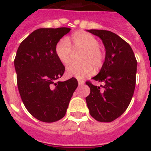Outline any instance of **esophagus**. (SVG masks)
Instances as JSON below:
<instances>
[{"label": "esophagus", "mask_w": 151, "mask_h": 151, "mask_svg": "<svg viewBox=\"0 0 151 151\" xmlns=\"http://www.w3.org/2000/svg\"><path fill=\"white\" fill-rule=\"evenodd\" d=\"M78 82L79 86H82V85H84V84H85V81H83V80H78Z\"/></svg>", "instance_id": "obj_1"}]
</instances>
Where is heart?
I'll return each mask as SVG.
<instances>
[{
    "label": "heart",
    "instance_id": "b5f03b06",
    "mask_svg": "<svg viewBox=\"0 0 151 151\" xmlns=\"http://www.w3.org/2000/svg\"><path fill=\"white\" fill-rule=\"evenodd\" d=\"M72 46L71 47V45ZM73 47L75 52H81L80 63H74L67 66L66 73L70 77L84 78L93 72V69L102 68L105 55L99 47V42L93 36L84 31L73 34L69 40L60 39L55 45V54L59 61L68 64L71 60Z\"/></svg>",
    "mask_w": 151,
    "mask_h": 151
}]
</instances>
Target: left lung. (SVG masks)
I'll list each match as a JSON object with an SVG mask.
<instances>
[{
    "label": "left lung",
    "instance_id": "obj_1",
    "mask_svg": "<svg viewBox=\"0 0 151 151\" xmlns=\"http://www.w3.org/2000/svg\"><path fill=\"white\" fill-rule=\"evenodd\" d=\"M102 40L106 58L99 73L93 79L104 83L91 89L86 103L91 115L99 122H111L127 110L135 87L137 60L130 45L121 37L105 30H88Z\"/></svg>",
    "mask_w": 151,
    "mask_h": 151
}]
</instances>
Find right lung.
<instances>
[{
    "label": "right lung",
    "instance_id": "1",
    "mask_svg": "<svg viewBox=\"0 0 151 151\" xmlns=\"http://www.w3.org/2000/svg\"><path fill=\"white\" fill-rule=\"evenodd\" d=\"M68 27L40 28L21 42L14 60L22 100L33 117L45 123L63 118L78 87L71 78L58 81L65 67L55 54V45L68 34Z\"/></svg>",
    "mask_w": 151,
    "mask_h": 151
}]
</instances>
